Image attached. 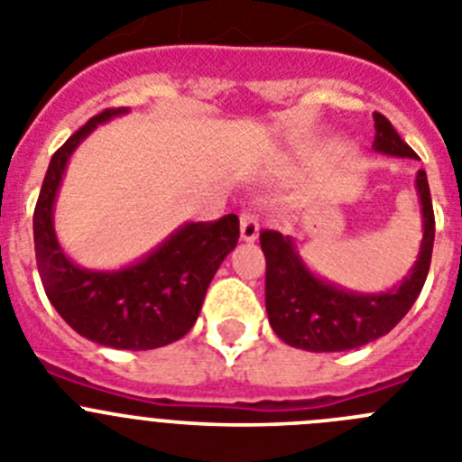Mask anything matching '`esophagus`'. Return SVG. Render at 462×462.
Returning a JSON list of instances; mask_svg holds the SVG:
<instances>
[{
    "label": "esophagus",
    "instance_id": "1",
    "mask_svg": "<svg viewBox=\"0 0 462 462\" xmlns=\"http://www.w3.org/2000/svg\"><path fill=\"white\" fill-rule=\"evenodd\" d=\"M256 238H259V219L252 212H243L240 215V240L254 243Z\"/></svg>",
    "mask_w": 462,
    "mask_h": 462
}]
</instances>
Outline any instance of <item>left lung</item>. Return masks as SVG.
<instances>
[{
    "label": "left lung",
    "instance_id": "obj_1",
    "mask_svg": "<svg viewBox=\"0 0 462 462\" xmlns=\"http://www.w3.org/2000/svg\"><path fill=\"white\" fill-rule=\"evenodd\" d=\"M373 150L391 157L416 159L382 113H374ZM416 194L421 203L423 240L410 275L398 287L382 293H361L342 289L314 275L298 254L289 236L277 231L261 234V250L266 256V312L275 336L305 352H346L368 345L395 328L419 298L430 271L435 215L426 171L416 173Z\"/></svg>",
    "mask_w": 462,
    "mask_h": 462
}]
</instances>
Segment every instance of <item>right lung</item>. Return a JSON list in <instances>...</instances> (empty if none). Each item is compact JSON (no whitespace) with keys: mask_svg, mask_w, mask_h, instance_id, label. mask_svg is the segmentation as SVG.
<instances>
[{"mask_svg":"<svg viewBox=\"0 0 462 462\" xmlns=\"http://www.w3.org/2000/svg\"><path fill=\"white\" fill-rule=\"evenodd\" d=\"M129 113L106 108L51 159L34 208V250L48 300L79 336L113 349H157L180 340L201 312L212 277L238 245L236 215L187 222L152 252L120 271L76 266L55 236L52 210L69 159L104 122Z\"/></svg>","mask_w":462,"mask_h":462,"instance_id":"1","label":"right lung"}]
</instances>
